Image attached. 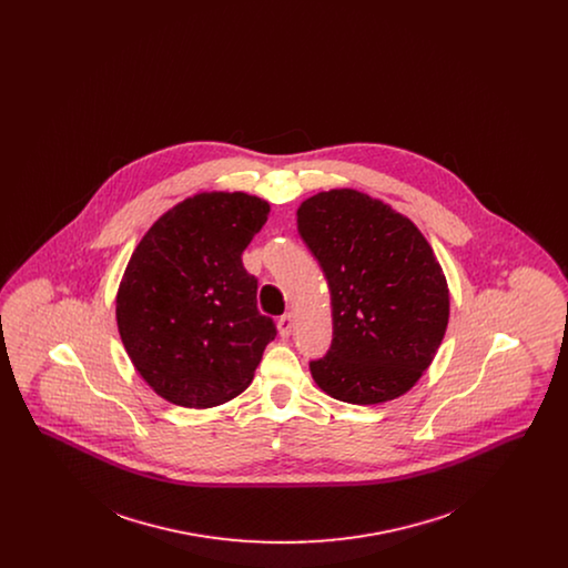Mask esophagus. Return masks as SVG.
<instances>
[{
  "label": "esophagus",
  "mask_w": 568,
  "mask_h": 568,
  "mask_svg": "<svg viewBox=\"0 0 568 568\" xmlns=\"http://www.w3.org/2000/svg\"><path fill=\"white\" fill-rule=\"evenodd\" d=\"M292 332H294V315L287 313V315H283V317L278 320V334H281L283 338H290Z\"/></svg>",
  "instance_id": "1"
}]
</instances>
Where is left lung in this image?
<instances>
[{
	"label": "left lung",
	"instance_id": "1",
	"mask_svg": "<svg viewBox=\"0 0 568 568\" xmlns=\"http://www.w3.org/2000/svg\"><path fill=\"white\" fill-rule=\"evenodd\" d=\"M297 232L332 297V345L308 364L315 383L352 405L403 396L430 366L449 322L433 246L410 219L353 190L302 202Z\"/></svg>",
	"mask_w": 568,
	"mask_h": 568
}]
</instances>
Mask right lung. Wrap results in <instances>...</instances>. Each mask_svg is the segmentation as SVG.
Instances as JSON below:
<instances>
[{"label":"right lung","instance_id":"obj_1","mask_svg":"<svg viewBox=\"0 0 568 568\" xmlns=\"http://www.w3.org/2000/svg\"><path fill=\"white\" fill-rule=\"evenodd\" d=\"M268 202L200 193L160 216L135 246L116 296V324L135 371L165 400L209 408L253 381L276 327L257 311L243 251Z\"/></svg>","mask_w":568,"mask_h":568}]
</instances>
